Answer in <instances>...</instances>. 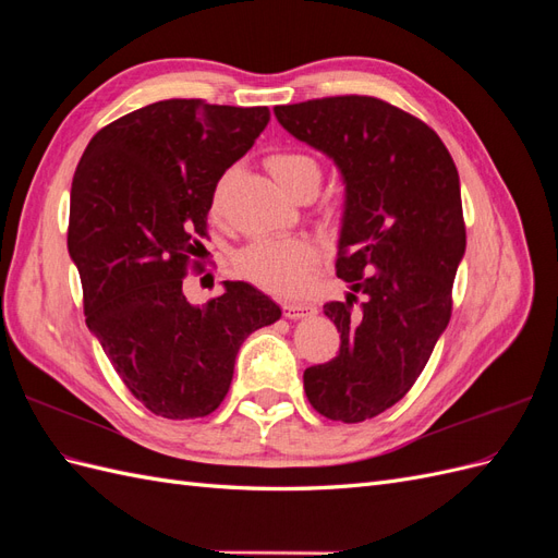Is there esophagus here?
Here are the masks:
<instances>
[{
  "mask_svg": "<svg viewBox=\"0 0 558 558\" xmlns=\"http://www.w3.org/2000/svg\"><path fill=\"white\" fill-rule=\"evenodd\" d=\"M281 310L286 318H302L316 314V305H312V302H283Z\"/></svg>",
  "mask_w": 558,
  "mask_h": 558,
  "instance_id": "esophagus-1",
  "label": "esophagus"
}]
</instances>
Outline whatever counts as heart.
Listing matches in <instances>:
<instances>
[{
  "label": "heart",
  "mask_w": 558,
  "mask_h": 558,
  "mask_svg": "<svg viewBox=\"0 0 558 558\" xmlns=\"http://www.w3.org/2000/svg\"><path fill=\"white\" fill-rule=\"evenodd\" d=\"M267 170L295 197L316 193L320 177V162L302 150H277L267 156ZM232 172H226L214 185L211 209H221ZM318 263V248L307 238L286 240H256L234 253V269L260 289L277 295H298L310 286L312 269Z\"/></svg>",
  "instance_id": "obj_1"
}]
</instances>
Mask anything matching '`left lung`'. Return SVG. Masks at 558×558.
Listing matches in <instances>:
<instances>
[{"label": "left lung", "mask_w": 558, "mask_h": 558, "mask_svg": "<svg viewBox=\"0 0 558 558\" xmlns=\"http://www.w3.org/2000/svg\"><path fill=\"white\" fill-rule=\"evenodd\" d=\"M275 116L347 183L335 269L353 293L324 305L340 351L305 369V393L326 418L361 424L404 398L451 318L465 253L459 172L433 128L379 97L307 99ZM356 292L366 302L353 311Z\"/></svg>", "instance_id": "8db88e82"}]
</instances>
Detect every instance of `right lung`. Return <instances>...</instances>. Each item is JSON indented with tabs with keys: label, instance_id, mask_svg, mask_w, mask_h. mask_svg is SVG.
<instances>
[{
	"label": "right lung",
	"instance_id": "add662e5",
	"mask_svg": "<svg viewBox=\"0 0 558 558\" xmlns=\"http://www.w3.org/2000/svg\"><path fill=\"white\" fill-rule=\"evenodd\" d=\"M267 107L162 99L99 130L72 181L66 248L83 314L118 377L146 410L197 418L223 402L246 337L281 310L246 281L193 307L214 185L256 142Z\"/></svg>",
	"mask_w": 558,
	"mask_h": 558
}]
</instances>
